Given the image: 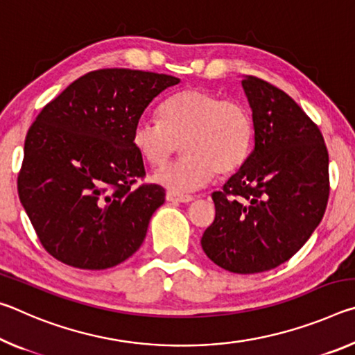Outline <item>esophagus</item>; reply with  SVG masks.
<instances>
[{
  "label": "esophagus",
  "instance_id": "obj_1",
  "mask_svg": "<svg viewBox=\"0 0 355 355\" xmlns=\"http://www.w3.org/2000/svg\"><path fill=\"white\" fill-rule=\"evenodd\" d=\"M166 200L172 202V203H189V202L194 200V197L188 196V194H178V192L169 191L166 194Z\"/></svg>",
  "mask_w": 355,
  "mask_h": 355
}]
</instances>
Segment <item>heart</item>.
I'll return each instance as SVG.
<instances>
[{"instance_id":"heart-1","label":"heart","mask_w":355,"mask_h":355,"mask_svg":"<svg viewBox=\"0 0 355 355\" xmlns=\"http://www.w3.org/2000/svg\"><path fill=\"white\" fill-rule=\"evenodd\" d=\"M254 120L248 106L205 89H184L159 107V120L139 119L133 146L150 166H163L182 144L183 158L153 173L172 192L194 191L235 172L249 155Z\"/></svg>"}]
</instances>
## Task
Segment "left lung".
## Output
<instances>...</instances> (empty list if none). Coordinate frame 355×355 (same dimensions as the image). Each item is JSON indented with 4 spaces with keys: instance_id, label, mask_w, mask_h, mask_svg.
Wrapping results in <instances>:
<instances>
[{
    "instance_id": "left-lung-1",
    "label": "left lung",
    "mask_w": 355,
    "mask_h": 355,
    "mask_svg": "<svg viewBox=\"0 0 355 355\" xmlns=\"http://www.w3.org/2000/svg\"><path fill=\"white\" fill-rule=\"evenodd\" d=\"M254 120V150L222 191L202 249L225 271L255 274L307 243L329 199V153L318 125L290 95L257 76L241 81Z\"/></svg>"
}]
</instances>
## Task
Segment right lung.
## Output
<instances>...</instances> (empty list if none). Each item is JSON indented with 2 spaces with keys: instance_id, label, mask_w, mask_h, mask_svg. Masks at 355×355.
I'll list each match as a JSON object with an SVG mask.
<instances>
[{
  "instance_id": "add662e5",
  "label": "right lung",
  "mask_w": 355,
  "mask_h": 355,
  "mask_svg": "<svg viewBox=\"0 0 355 355\" xmlns=\"http://www.w3.org/2000/svg\"><path fill=\"white\" fill-rule=\"evenodd\" d=\"M178 78L101 69L45 105L25 139L19 196L39 241L69 266L107 269L141 248L164 203L133 146L135 123Z\"/></svg>"
}]
</instances>
